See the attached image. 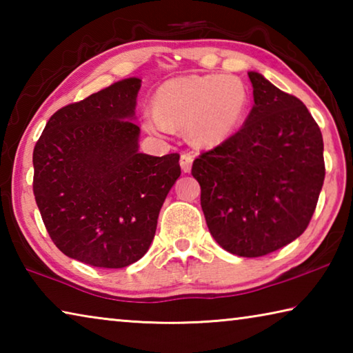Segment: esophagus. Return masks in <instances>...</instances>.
I'll use <instances>...</instances> for the list:
<instances>
[{"mask_svg":"<svg viewBox=\"0 0 353 353\" xmlns=\"http://www.w3.org/2000/svg\"><path fill=\"white\" fill-rule=\"evenodd\" d=\"M193 160L194 157L188 152H185L181 155V168L183 172H190L191 171V166H193Z\"/></svg>","mask_w":353,"mask_h":353,"instance_id":"esophagus-1","label":"esophagus"}]
</instances>
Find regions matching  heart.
Listing matches in <instances>:
<instances>
[{"instance_id": "1", "label": "heart", "mask_w": 353, "mask_h": 353, "mask_svg": "<svg viewBox=\"0 0 353 353\" xmlns=\"http://www.w3.org/2000/svg\"><path fill=\"white\" fill-rule=\"evenodd\" d=\"M249 92L232 74H190L163 82L155 93V107L143 115L152 134L168 135L172 128L187 129L188 140L202 149L229 141L244 123Z\"/></svg>"}]
</instances>
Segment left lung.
<instances>
[{
    "instance_id": "obj_1",
    "label": "left lung",
    "mask_w": 353,
    "mask_h": 353,
    "mask_svg": "<svg viewBox=\"0 0 353 353\" xmlns=\"http://www.w3.org/2000/svg\"><path fill=\"white\" fill-rule=\"evenodd\" d=\"M254 105L232 139L194 160L201 207L221 248L261 256L303 234L325 176L324 141L302 101L249 71Z\"/></svg>"
}]
</instances>
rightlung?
I'll use <instances>...</instances> for the list:
<instances>
[{"label":"right lung","mask_w":353,"mask_h":353,"mask_svg":"<svg viewBox=\"0 0 353 353\" xmlns=\"http://www.w3.org/2000/svg\"><path fill=\"white\" fill-rule=\"evenodd\" d=\"M139 77L57 110L34 148V196L51 240L97 268L140 260L181 176L179 154L139 151Z\"/></svg>","instance_id":"right-lung-1"}]
</instances>
